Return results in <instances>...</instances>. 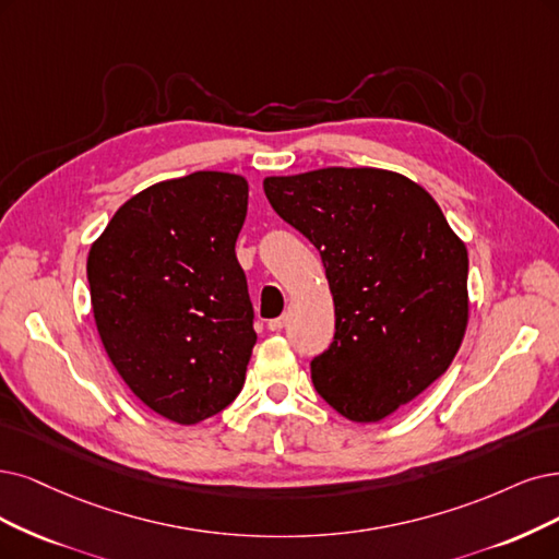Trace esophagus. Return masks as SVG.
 <instances>
[{"label": "esophagus", "instance_id": "obj_1", "mask_svg": "<svg viewBox=\"0 0 559 559\" xmlns=\"http://www.w3.org/2000/svg\"><path fill=\"white\" fill-rule=\"evenodd\" d=\"M287 322H290V318H287V316H281V318L269 320V322H266V326L272 329V332H281V329H285V326H287Z\"/></svg>", "mask_w": 559, "mask_h": 559}]
</instances>
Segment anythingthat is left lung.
I'll list each match as a JSON object with an SVG mask.
<instances>
[{
  "label": "left lung",
  "instance_id": "obj_1",
  "mask_svg": "<svg viewBox=\"0 0 559 559\" xmlns=\"http://www.w3.org/2000/svg\"><path fill=\"white\" fill-rule=\"evenodd\" d=\"M276 214L311 241L336 334L311 361L318 394L357 424L386 419L447 373L463 343L467 248L417 181L380 168L264 177Z\"/></svg>",
  "mask_w": 559,
  "mask_h": 559
}]
</instances>
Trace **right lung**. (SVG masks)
Wrapping results in <instances>:
<instances>
[{
	"label": "right lung",
	"mask_w": 559,
	"mask_h": 559,
	"mask_svg": "<svg viewBox=\"0 0 559 559\" xmlns=\"http://www.w3.org/2000/svg\"><path fill=\"white\" fill-rule=\"evenodd\" d=\"M246 210L241 175L200 170L123 202L90 248L103 347L133 394L181 426L239 396L258 341L235 255Z\"/></svg>",
	"instance_id": "right-lung-1"
}]
</instances>
